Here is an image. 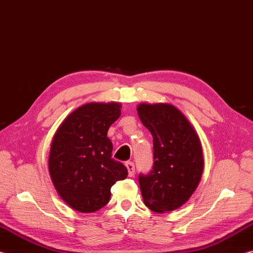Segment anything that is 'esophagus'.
Instances as JSON below:
<instances>
[{
    "label": "esophagus",
    "mask_w": 253,
    "mask_h": 253,
    "mask_svg": "<svg viewBox=\"0 0 253 253\" xmlns=\"http://www.w3.org/2000/svg\"><path fill=\"white\" fill-rule=\"evenodd\" d=\"M125 165H126V168L128 169V176H129V177L134 176V174H135V165H134V163H132V162H126Z\"/></svg>",
    "instance_id": "34e87169"
}]
</instances>
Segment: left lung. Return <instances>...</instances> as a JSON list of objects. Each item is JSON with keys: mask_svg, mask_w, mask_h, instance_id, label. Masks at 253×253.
Here are the masks:
<instances>
[{"mask_svg": "<svg viewBox=\"0 0 253 253\" xmlns=\"http://www.w3.org/2000/svg\"><path fill=\"white\" fill-rule=\"evenodd\" d=\"M137 114L151 131L154 144L153 170L138 178L144 203L156 213L174 211L187 202L202 177L200 137L185 115L172 104L142 102Z\"/></svg>", "mask_w": 253, "mask_h": 253, "instance_id": "8db88e82", "label": "left lung"}]
</instances>
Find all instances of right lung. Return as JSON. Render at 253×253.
Segmentation results:
<instances>
[{
    "label": "right lung",
    "mask_w": 253,
    "mask_h": 253,
    "mask_svg": "<svg viewBox=\"0 0 253 253\" xmlns=\"http://www.w3.org/2000/svg\"><path fill=\"white\" fill-rule=\"evenodd\" d=\"M122 104L88 102L68 115L53 135L49 174L63 202L80 213H92L109 202L110 188L125 179L127 169L111 157L109 127Z\"/></svg>",
    "instance_id": "add662e5"
}]
</instances>
